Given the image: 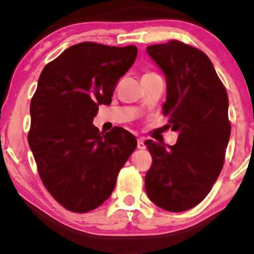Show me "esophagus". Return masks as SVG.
<instances>
[{
    "instance_id": "esophagus-1",
    "label": "esophagus",
    "mask_w": 254,
    "mask_h": 254,
    "mask_svg": "<svg viewBox=\"0 0 254 254\" xmlns=\"http://www.w3.org/2000/svg\"><path fill=\"white\" fill-rule=\"evenodd\" d=\"M137 148L138 149H145V138L138 137L137 138Z\"/></svg>"
}]
</instances>
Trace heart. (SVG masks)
<instances>
[{"instance_id": "obj_1", "label": "heart", "mask_w": 254, "mask_h": 254, "mask_svg": "<svg viewBox=\"0 0 254 254\" xmlns=\"http://www.w3.org/2000/svg\"><path fill=\"white\" fill-rule=\"evenodd\" d=\"M145 75H155V74H152V72H148V74H145Z\"/></svg>"}]
</instances>
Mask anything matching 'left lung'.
<instances>
[{
    "mask_svg": "<svg viewBox=\"0 0 254 254\" xmlns=\"http://www.w3.org/2000/svg\"><path fill=\"white\" fill-rule=\"evenodd\" d=\"M147 52L166 79L163 114L178 133L175 145L145 141L152 165L145 192L168 211L199 204L220 176L230 138L228 93L203 52L178 40L151 45Z\"/></svg>",
    "mask_w": 254,
    "mask_h": 254,
    "instance_id": "left-lung-1",
    "label": "left lung"
}]
</instances>
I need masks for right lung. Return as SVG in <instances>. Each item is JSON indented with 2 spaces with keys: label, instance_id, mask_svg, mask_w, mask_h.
I'll use <instances>...</instances> for the list:
<instances>
[{
  "label": "right lung",
  "instance_id": "add662e5",
  "mask_svg": "<svg viewBox=\"0 0 254 254\" xmlns=\"http://www.w3.org/2000/svg\"><path fill=\"white\" fill-rule=\"evenodd\" d=\"M136 55L134 45L86 41L67 48L41 71L27 140L45 187L65 209L88 213L104 203L136 148V138L124 128L104 134L92 124Z\"/></svg>",
  "mask_w": 254,
  "mask_h": 254
}]
</instances>
